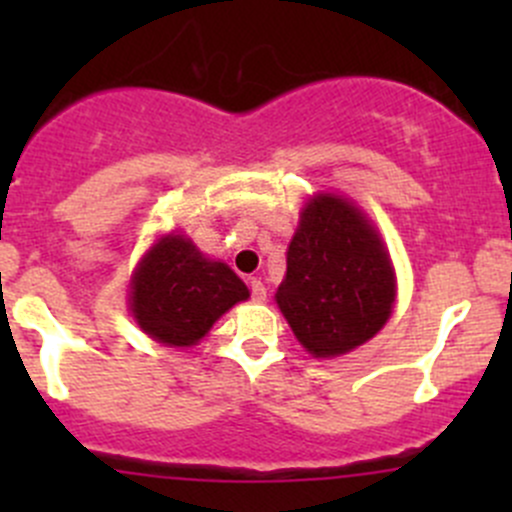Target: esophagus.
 Instances as JSON below:
<instances>
[{
  "label": "esophagus",
  "mask_w": 512,
  "mask_h": 512,
  "mask_svg": "<svg viewBox=\"0 0 512 512\" xmlns=\"http://www.w3.org/2000/svg\"><path fill=\"white\" fill-rule=\"evenodd\" d=\"M250 292H252V299H255V302H265L267 289H265V285H262V280L252 277V280H250Z\"/></svg>",
  "instance_id": "esophagus-1"
}]
</instances>
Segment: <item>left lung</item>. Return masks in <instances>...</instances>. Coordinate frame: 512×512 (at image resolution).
<instances>
[{
    "label": "left lung",
    "mask_w": 512,
    "mask_h": 512,
    "mask_svg": "<svg viewBox=\"0 0 512 512\" xmlns=\"http://www.w3.org/2000/svg\"><path fill=\"white\" fill-rule=\"evenodd\" d=\"M394 270L369 220L339 195L309 200L287 250L275 299L314 356L369 342L394 307Z\"/></svg>",
    "instance_id": "8db88e82"
}]
</instances>
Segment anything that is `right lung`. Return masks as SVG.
<instances>
[{"instance_id": "obj_1", "label": "right lung", "mask_w": 512, "mask_h": 512, "mask_svg": "<svg viewBox=\"0 0 512 512\" xmlns=\"http://www.w3.org/2000/svg\"><path fill=\"white\" fill-rule=\"evenodd\" d=\"M247 297L245 282L225 262L205 260L183 235H168L143 257L133 277L131 309L156 342L190 347Z\"/></svg>"}]
</instances>
